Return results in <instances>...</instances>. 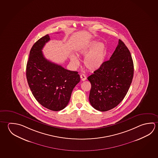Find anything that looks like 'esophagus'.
I'll return each instance as SVG.
<instances>
[{
  "mask_svg": "<svg viewBox=\"0 0 158 158\" xmlns=\"http://www.w3.org/2000/svg\"><path fill=\"white\" fill-rule=\"evenodd\" d=\"M80 78H81V80L82 81H85L86 79V77L84 74H81L80 75Z\"/></svg>",
  "mask_w": 158,
  "mask_h": 158,
  "instance_id": "obj_1",
  "label": "esophagus"
}]
</instances>
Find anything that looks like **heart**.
<instances>
[{
	"label": "heart",
	"mask_w": 158,
	"mask_h": 158,
	"mask_svg": "<svg viewBox=\"0 0 158 158\" xmlns=\"http://www.w3.org/2000/svg\"><path fill=\"white\" fill-rule=\"evenodd\" d=\"M79 55L86 56L84 59V65L88 69L94 71L99 69L104 61L106 50L104 43L96 42H90L86 43L79 48ZM70 61L75 67L79 65V60L75 55L72 54L70 57Z\"/></svg>",
	"instance_id": "1"
}]
</instances>
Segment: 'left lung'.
I'll return each mask as SVG.
<instances>
[{
    "instance_id": "8db88e82",
    "label": "left lung",
    "mask_w": 158,
    "mask_h": 158,
    "mask_svg": "<svg viewBox=\"0 0 158 158\" xmlns=\"http://www.w3.org/2000/svg\"><path fill=\"white\" fill-rule=\"evenodd\" d=\"M134 75V64L130 51L119 40L110 59L88 78L91 85L89 102L100 111L116 107L127 94Z\"/></svg>"
}]
</instances>
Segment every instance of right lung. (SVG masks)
I'll return each mask as SVG.
<instances>
[{
  "instance_id": "1",
  "label": "right lung",
  "mask_w": 158,
  "mask_h": 158,
  "mask_svg": "<svg viewBox=\"0 0 158 158\" xmlns=\"http://www.w3.org/2000/svg\"><path fill=\"white\" fill-rule=\"evenodd\" d=\"M48 34L33 45L27 64L28 85L35 99L45 108L59 111L67 106L73 90L80 81L77 72L64 69L45 58L42 52Z\"/></svg>"
}]
</instances>
